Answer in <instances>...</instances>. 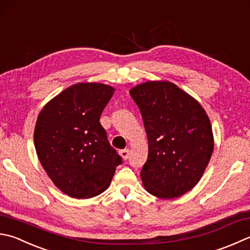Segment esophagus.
<instances>
[{
    "instance_id": "obj_1",
    "label": "esophagus",
    "mask_w": 250,
    "mask_h": 250,
    "mask_svg": "<svg viewBox=\"0 0 250 250\" xmlns=\"http://www.w3.org/2000/svg\"><path fill=\"white\" fill-rule=\"evenodd\" d=\"M120 154H121V157L123 158L124 160H127V159H128V157H129V150H128V149L121 150V151H120Z\"/></svg>"
}]
</instances>
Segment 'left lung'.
Instances as JSON below:
<instances>
[{"instance_id":"1","label":"left lung","mask_w":250,"mask_h":250,"mask_svg":"<svg viewBox=\"0 0 250 250\" xmlns=\"http://www.w3.org/2000/svg\"><path fill=\"white\" fill-rule=\"evenodd\" d=\"M129 93L148 137V160L140 172L146 190L162 199L183 196L199 182L213 152L208 115L169 82L144 83Z\"/></svg>"}]
</instances>
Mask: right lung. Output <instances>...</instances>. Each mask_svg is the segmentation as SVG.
Segmentation results:
<instances>
[{"instance_id":"obj_1","label":"right lung","mask_w":250,"mask_h":250,"mask_svg":"<svg viewBox=\"0 0 250 250\" xmlns=\"http://www.w3.org/2000/svg\"><path fill=\"white\" fill-rule=\"evenodd\" d=\"M114 88L81 83L46 103L38 116L34 141L38 158L54 185L73 198L104 191L122 163L100 124Z\"/></svg>"}]
</instances>
